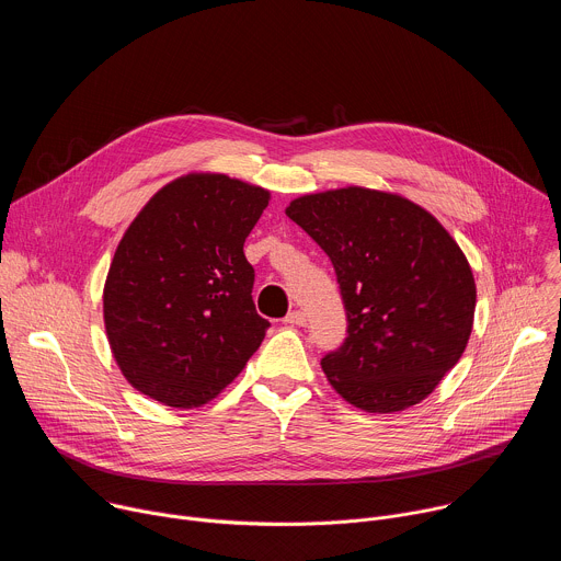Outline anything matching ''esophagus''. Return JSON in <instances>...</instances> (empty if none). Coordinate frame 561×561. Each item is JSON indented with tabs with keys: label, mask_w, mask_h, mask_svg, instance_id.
<instances>
[{
	"label": "esophagus",
	"mask_w": 561,
	"mask_h": 561,
	"mask_svg": "<svg viewBox=\"0 0 561 561\" xmlns=\"http://www.w3.org/2000/svg\"><path fill=\"white\" fill-rule=\"evenodd\" d=\"M284 324H288V327H306V312H301V310L288 312L284 317Z\"/></svg>",
	"instance_id": "1"
}]
</instances>
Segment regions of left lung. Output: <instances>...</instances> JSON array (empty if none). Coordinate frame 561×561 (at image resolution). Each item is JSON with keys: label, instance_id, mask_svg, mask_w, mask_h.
Instances as JSON below:
<instances>
[{"label": "left lung", "instance_id": "8db88e82", "mask_svg": "<svg viewBox=\"0 0 561 561\" xmlns=\"http://www.w3.org/2000/svg\"><path fill=\"white\" fill-rule=\"evenodd\" d=\"M286 215L337 275L348 329L322 357L333 388L366 413L422 402L472 329L474 279L455 239L417 204L357 186L304 195Z\"/></svg>", "mask_w": 561, "mask_h": 561}]
</instances>
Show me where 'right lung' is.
Wrapping results in <instances>:
<instances>
[{
	"mask_svg": "<svg viewBox=\"0 0 561 561\" xmlns=\"http://www.w3.org/2000/svg\"><path fill=\"white\" fill-rule=\"evenodd\" d=\"M264 188L186 175L128 226L104 286V322L124 377L173 409L210 402L247 366L271 322L253 301L244 242Z\"/></svg>",
	"mask_w": 561,
	"mask_h": 561,
	"instance_id": "add662e5",
	"label": "right lung"
}]
</instances>
